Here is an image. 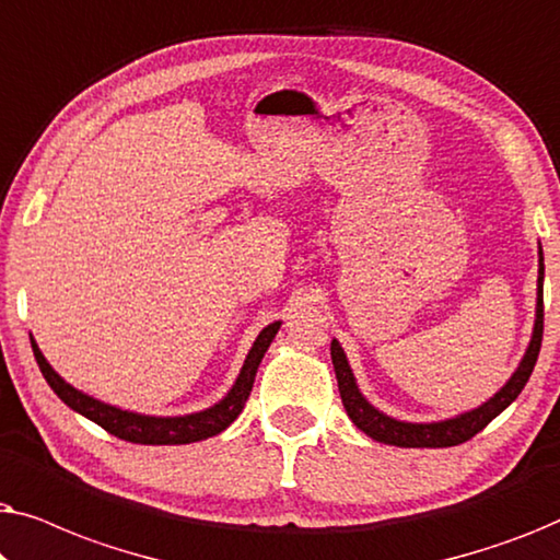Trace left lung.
<instances>
[{"mask_svg":"<svg viewBox=\"0 0 560 560\" xmlns=\"http://www.w3.org/2000/svg\"><path fill=\"white\" fill-rule=\"evenodd\" d=\"M542 252H540V270H538V308H535V328L530 347H527L523 362L512 374L508 385H504L494 397H489L485 405L474 408L469 412H462V416L441 420V423H402V420H395L372 408L370 402L364 400V395L359 393L354 374H351V366L347 362V354H343L341 343L331 341V359H334V372L336 380H339V393L341 402L347 408V416L351 418L359 431H364L370 439L387 443V446H400V448H448L458 446V443L469 441L479 431L492 423V420L500 416V412L508 408V405L515 400V397L523 393V387L530 380L533 366L538 362L540 354V341H542Z\"/></svg>","mask_w":560,"mask_h":560,"instance_id":"8db88e82","label":"left lung"}]
</instances>
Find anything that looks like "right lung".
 <instances>
[{
  "label": "right lung",
  "instance_id": "add662e5",
  "mask_svg": "<svg viewBox=\"0 0 560 560\" xmlns=\"http://www.w3.org/2000/svg\"><path fill=\"white\" fill-rule=\"evenodd\" d=\"M278 328H280V320H275V324H270L259 331L255 347L249 349L247 359H244L240 377H236L234 387L229 389V395L224 397V400L217 402L209 410L190 412V416H180V418L140 416V412L119 410V408H114V405H104L102 400H94V397L83 395L81 389L68 385V382L60 377V374L52 370L48 362H45L43 351L37 349L35 339H30V341H33L37 366H40L45 382H48L52 393H56L60 400L68 405V408L81 412L83 418L94 420L96 425H102L104 431H109L112 435H117V439H121V441L144 443V446H180V443H196V441L211 439V435L226 431V428L234 423L236 416H240L244 408V402H247L252 385H255L257 366H259V362H262L265 351L272 343Z\"/></svg>",
  "mask_w": 560,
  "mask_h": 560
}]
</instances>
